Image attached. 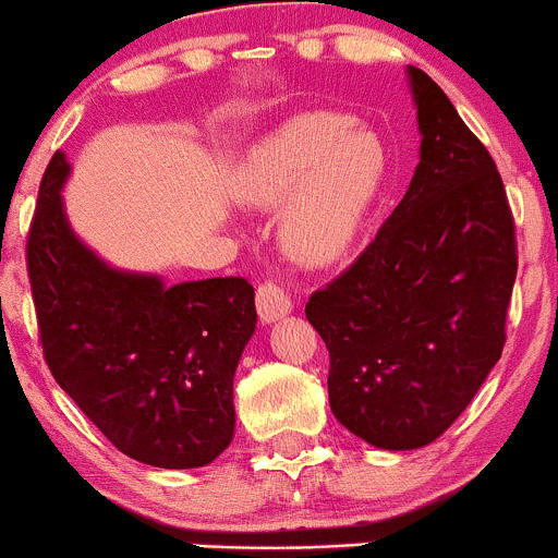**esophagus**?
<instances>
[{
    "label": "esophagus",
    "instance_id": "esophagus-1",
    "mask_svg": "<svg viewBox=\"0 0 558 558\" xmlns=\"http://www.w3.org/2000/svg\"><path fill=\"white\" fill-rule=\"evenodd\" d=\"M255 303H257V314H260V319L266 322V325L284 319V316L292 311L290 295H287L279 284H274V281H263V284L257 287Z\"/></svg>",
    "mask_w": 558,
    "mask_h": 558
}]
</instances>
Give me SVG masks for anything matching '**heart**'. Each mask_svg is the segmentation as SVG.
I'll return each mask as SVG.
<instances>
[{"label":"heart","mask_w":558,"mask_h":558,"mask_svg":"<svg viewBox=\"0 0 558 558\" xmlns=\"http://www.w3.org/2000/svg\"><path fill=\"white\" fill-rule=\"evenodd\" d=\"M391 181V151L343 111H305L255 143L239 172L250 207L277 209L279 244L305 268L351 253Z\"/></svg>","instance_id":"1"}]
</instances>
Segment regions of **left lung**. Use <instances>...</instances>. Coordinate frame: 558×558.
<instances>
[{"mask_svg":"<svg viewBox=\"0 0 558 558\" xmlns=\"http://www.w3.org/2000/svg\"><path fill=\"white\" fill-rule=\"evenodd\" d=\"M421 161L404 199L305 316L329 351V407L367 445L417 449L471 404L506 343L517 236L493 157L445 89L407 65Z\"/></svg>","mask_w":558,"mask_h":558,"instance_id":"8db88e82","label":"left lung"}]
</instances>
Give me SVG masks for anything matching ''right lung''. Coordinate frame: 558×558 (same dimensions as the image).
Segmentation results:
<instances>
[{
    "label": "right lung",
    "instance_id": "add662e5",
    "mask_svg": "<svg viewBox=\"0 0 558 558\" xmlns=\"http://www.w3.org/2000/svg\"><path fill=\"white\" fill-rule=\"evenodd\" d=\"M63 151L47 165L26 260L47 367L119 452L202 469L233 439V373L253 338L242 277L165 284L98 257L65 218Z\"/></svg>",
    "mask_w": 558,
    "mask_h": 558
}]
</instances>
